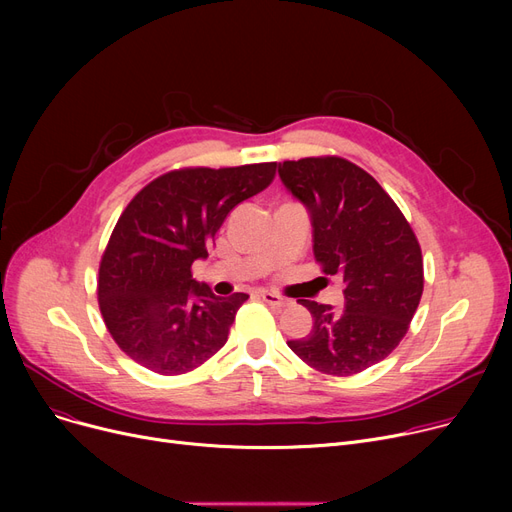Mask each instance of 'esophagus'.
I'll return each instance as SVG.
<instances>
[{
    "mask_svg": "<svg viewBox=\"0 0 512 512\" xmlns=\"http://www.w3.org/2000/svg\"><path fill=\"white\" fill-rule=\"evenodd\" d=\"M261 301L267 303V305H272V307H286L288 305V301L276 292H261Z\"/></svg>",
    "mask_w": 512,
    "mask_h": 512,
    "instance_id": "esophagus-1",
    "label": "esophagus"
}]
</instances>
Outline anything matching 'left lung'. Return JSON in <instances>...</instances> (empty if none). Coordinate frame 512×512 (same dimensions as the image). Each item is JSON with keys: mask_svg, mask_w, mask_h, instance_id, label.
<instances>
[{"mask_svg": "<svg viewBox=\"0 0 512 512\" xmlns=\"http://www.w3.org/2000/svg\"><path fill=\"white\" fill-rule=\"evenodd\" d=\"M282 184L311 218L313 255L340 276L344 311L301 301L313 315L290 351L330 375H353L384 361L407 334L423 292L421 247L390 195L342 157H305L278 166Z\"/></svg>", "mask_w": 512, "mask_h": 512, "instance_id": "8db88e82", "label": "left lung"}]
</instances>
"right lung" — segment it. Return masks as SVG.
Masks as SVG:
<instances>
[{
    "mask_svg": "<svg viewBox=\"0 0 512 512\" xmlns=\"http://www.w3.org/2000/svg\"><path fill=\"white\" fill-rule=\"evenodd\" d=\"M274 176V161L174 170L128 203L101 257L97 297L107 330L132 361L180 375L226 344L249 294L215 297L193 278L191 265L209 255L228 213Z\"/></svg>",
    "mask_w": 512,
    "mask_h": 512,
    "instance_id": "obj_1",
    "label": "right lung"
}]
</instances>
